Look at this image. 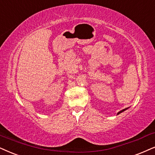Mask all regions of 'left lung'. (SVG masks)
I'll return each instance as SVG.
<instances>
[{
	"mask_svg": "<svg viewBox=\"0 0 155 155\" xmlns=\"http://www.w3.org/2000/svg\"><path fill=\"white\" fill-rule=\"evenodd\" d=\"M129 108H126V109H122V110H121V111H119V112L118 113H117V115H118V114H121V112H123V111H126L127 110V109H128Z\"/></svg>",
	"mask_w": 155,
	"mask_h": 155,
	"instance_id": "1",
	"label": "left lung"
}]
</instances>
